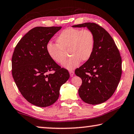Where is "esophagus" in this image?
<instances>
[{"mask_svg":"<svg viewBox=\"0 0 134 134\" xmlns=\"http://www.w3.org/2000/svg\"><path fill=\"white\" fill-rule=\"evenodd\" d=\"M69 72H70V77H72L74 75V72L72 71V70H70L69 71Z\"/></svg>","mask_w":134,"mask_h":134,"instance_id":"1","label":"esophagus"}]
</instances>
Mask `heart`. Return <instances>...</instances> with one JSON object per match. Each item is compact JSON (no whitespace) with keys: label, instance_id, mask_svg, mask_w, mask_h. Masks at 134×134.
I'll return each mask as SVG.
<instances>
[{"label":"heart","instance_id":"obj_1","mask_svg":"<svg viewBox=\"0 0 134 134\" xmlns=\"http://www.w3.org/2000/svg\"><path fill=\"white\" fill-rule=\"evenodd\" d=\"M56 41L57 44H47V51L52 60L61 64L65 58L64 51L68 50V54L71 57L62 64L67 70L78 67L81 60H89L94 48V35L89 29H66L59 34Z\"/></svg>","mask_w":134,"mask_h":134}]
</instances>
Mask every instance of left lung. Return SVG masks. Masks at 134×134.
Masks as SVG:
<instances>
[{
	"label": "left lung",
	"mask_w": 134,
	"mask_h": 134,
	"mask_svg": "<svg viewBox=\"0 0 134 134\" xmlns=\"http://www.w3.org/2000/svg\"><path fill=\"white\" fill-rule=\"evenodd\" d=\"M87 28L94 37V48L91 57L75 70L82 84L79 94L85 102L97 105L112 96L122 74V60L114 41L105 29L94 23L72 25Z\"/></svg>",
	"instance_id": "left-lung-1"
}]
</instances>
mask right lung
<instances>
[{"instance_id":"obj_1","label":"right lung","mask_w":134,"mask_h":134,"mask_svg":"<svg viewBox=\"0 0 134 134\" xmlns=\"http://www.w3.org/2000/svg\"><path fill=\"white\" fill-rule=\"evenodd\" d=\"M62 26L35 27L16 46L12 58V72L22 96L39 107L53 105L60 95L61 86L69 80L66 69L61 68L49 56L46 46ZM54 70L55 72L49 74Z\"/></svg>"}]
</instances>
